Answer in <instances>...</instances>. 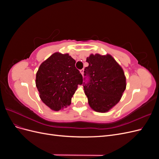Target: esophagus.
Listing matches in <instances>:
<instances>
[{
  "mask_svg": "<svg viewBox=\"0 0 159 159\" xmlns=\"http://www.w3.org/2000/svg\"><path fill=\"white\" fill-rule=\"evenodd\" d=\"M84 69H81V70H80V73L81 74V75H84Z\"/></svg>",
  "mask_w": 159,
  "mask_h": 159,
  "instance_id": "1",
  "label": "esophagus"
}]
</instances>
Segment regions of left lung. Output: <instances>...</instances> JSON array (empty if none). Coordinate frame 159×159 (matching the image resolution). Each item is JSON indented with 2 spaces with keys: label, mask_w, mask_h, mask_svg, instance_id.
<instances>
[{
  "label": "left lung",
  "mask_w": 159,
  "mask_h": 159,
  "mask_svg": "<svg viewBox=\"0 0 159 159\" xmlns=\"http://www.w3.org/2000/svg\"><path fill=\"white\" fill-rule=\"evenodd\" d=\"M86 61L89 66L84 69V75L89 80L84 82V88L88 103L95 111L107 112L119 102L125 90L123 70L109 54H91Z\"/></svg>",
  "instance_id": "8db88e82"
}]
</instances>
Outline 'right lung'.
I'll use <instances>...</instances> for the list:
<instances>
[{"label":"right lung","instance_id":"right-lung-1","mask_svg":"<svg viewBox=\"0 0 159 159\" xmlns=\"http://www.w3.org/2000/svg\"><path fill=\"white\" fill-rule=\"evenodd\" d=\"M75 61L68 54H53L42 62L36 73V85L43 103L54 111L64 109L71 104L83 77L75 68Z\"/></svg>","mask_w":159,"mask_h":159}]
</instances>
